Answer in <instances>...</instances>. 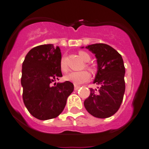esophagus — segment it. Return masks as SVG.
I'll use <instances>...</instances> for the list:
<instances>
[{"mask_svg":"<svg viewBox=\"0 0 149 149\" xmlns=\"http://www.w3.org/2000/svg\"><path fill=\"white\" fill-rule=\"evenodd\" d=\"M80 88V86H79V85H75L74 86V90L75 91H77L78 89Z\"/></svg>","mask_w":149,"mask_h":149,"instance_id":"obj_1","label":"esophagus"}]
</instances>
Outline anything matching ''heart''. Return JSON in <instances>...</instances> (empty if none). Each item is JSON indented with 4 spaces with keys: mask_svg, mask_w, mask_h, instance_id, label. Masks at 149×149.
Masks as SVG:
<instances>
[{
    "mask_svg": "<svg viewBox=\"0 0 149 149\" xmlns=\"http://www.w3.org/2000/svg\"><path fill=\"white\" fill-rule=\"evenodd\" d=\"M79 55L84 61L88 62L91 59L90 55L88 54L87 52H85L84 51H79ZM90 70L93 71L94 70L89 66H87ZM60 68L61 70L63 73H66L68 71V67H67V64H66L65 58L64 57H62L60 61ZM90 73L86 70H82V71H79V72H70V73L65 76V79L69 81V82H72L74 85H82V84L85 83V82H88L90 79Z\"/></svg>",
    "mask_w": 149,
    "mask_h": 149,
    "instance_id": "b5f03b06",
    "label": "heart"
}]
</instances>
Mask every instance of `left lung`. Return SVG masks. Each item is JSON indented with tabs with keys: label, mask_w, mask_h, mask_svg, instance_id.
Wrapping results in <instances>:
<instances>
[{
	"label": "left lung",
	"mask_w": 149,
	"mask_h": 149,
	"mask_svg": "<svg viewBox=\"0 0 149 149\" xmlns=\"http://www.w3.org/2000/svg\"><path fill=\"white\" fill-rule=\"evenodd\" d=\"M85 48L95 54L97 73L94 83L100 87L98 90L90 88L84 106L91 116L107 118L113 116L122 103L125 91L124 61L119 53L107 44H92Z\"/></svg>",
	"instance_id": "obj_1"
}]
</instances>
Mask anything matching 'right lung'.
<instances>
[{
    "instance_id": "obj_1",
    "label": "right lung",
    "mask_w": 149,
    "mask_h": 149,
    "mask_svg": "<svg viewBox=\"0 0 149 149\" xmlns=\"http://www.w3.org/2000/svg\"><path fill=\"white\" fill-rule=\"evenodd\" d=\"M61 59L58 46L45 44L30 50L23 61L21 79L23 101L28 112L37 119L58 117L73 91V84L69 81L52 85L62 76Z\"/></svg>"
}]
</instances>
